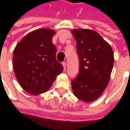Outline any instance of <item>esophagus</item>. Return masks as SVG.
<instances>
[{
  "label": "esophagus",
  "mask_w": 130,
  "mask_h": 130,
  "mask_svg": "<svg viewBox=\"0 0 130 130\" xmlns=\"http://www.w3.org/2000/svg\"><path fill=\"white\" fill-rule=\"evenodd\" d=\"M61 64H62V66H63L64 70H66V61H63Z\"/></svg>",
  "instance_id": "esophagus-1"
}]
</instances>
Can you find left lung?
I'll return each mask as SVG.
<instances>
[{
  "instance_id": "obj_1",
  "label": "left lung",
  "mask_w": 130,
  "mask_h": 130,
  "mask_svg": "<svg viewBox=\"0 0 130 130\" xmlns=\"http://www.w3.org/2000/svg\"><path fill=\"white\" fill-rule=\"evenodd\" d=\"M79 58V73L72 81L74 94L85 102L98 99L107 88L114 57L110 45L96 31L87 29L72 31Z\"/></svg>"
}]
</instances>
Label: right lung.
Returning <instances> with one entry per match:
<instances>
[{
  "instance_id": "add662e5",
  "label": "right lung",
  "mask_w": 130,
  "mask_h": 130,
  "mask_svg": "<svg viewBox=\"0 0 130 130\" xmlns=\"http://www.w3.org/2000/svg\"><path fill=\"white\" fill-rule=\"evenodd\" d=\"M55 33L51 29H38L26 35L14 48L13 66L16 78L30 94L46 92L63 71L55 58L56 47L52 41Z\"/></svg>"
}]
</instances>
